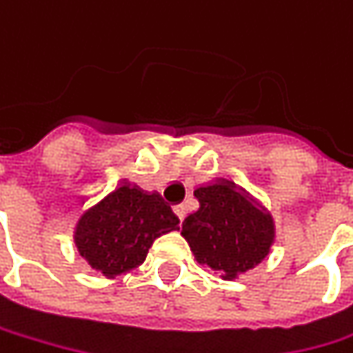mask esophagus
Masks as SVG:
<instances>
[{"label": "esophagus", "instance_id": "esophagus-1", "mask_svg": "<svg viewBox=\"0 0 353 353\" xmlns=\"http://www.w3.org/2000/svg\"><path fill=\"white\" fill-rule=\"evenodd\" d=\"M174 214L181 218V220H184L186 218V206L184 204H179V206H174Z\"/></svg>", "mask_w": 353, "mask_h": 353}]
</instances>
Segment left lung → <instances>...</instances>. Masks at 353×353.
Returning a JSON list of instances; mask_svg holds the SVG:
<instances>
[{
    "instance_id": "8db88e82",
    "label": "left lung",
    "mask_w": 353,
    "mask_h": 353,
    "mask_svg": "<svg viewBox=\"0 0 353 353\" xmlns=\"http://www.w3.org/2000/svg\"><path fill=\"white\" fill-rule=\"evenodd\" d=\"M200 208L183 222V236L198 263L236 279L261 263L275 241L271 214L236 184L218 179L194 190Z\"/></svg>"
}]
</instances>
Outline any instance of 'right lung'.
Returning a JSON list of instances; mask_svg holds the SVG:
<instances>
[{"instance_id":"add662e5","label":"right lung","mask_w":353,"mask_h":353,"mask_svg":"<svg viewBox=\"0 0 353 353\" xmlns=\"http://www.w3.org/2000/svg\"><path fill=\"white\" fill-rule=\"evenodd\" d=\"M179 230V218L159 192L119 183L74 222L80 255L105 277L135 269L157 237Z\"/></svg>"}]
</instances>
